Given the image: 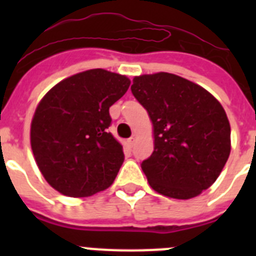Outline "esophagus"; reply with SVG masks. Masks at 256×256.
<instances>
[{
  "instance_id": "1",
  "label": "esophagus",
  "mask_w": 256,
  "mask_h": 256,
  "mask_svg": "<svg viewBox=\"0 0 256 256\" xmlns=\"http://www.w3.org/2000/svg\"><path fill=\"white\" fill-rule=\"evenodd\" d=\"M136 141H137V136H132L130 138H128V144L132 148V146H134Z\"/></svg>"
}]
</instances>
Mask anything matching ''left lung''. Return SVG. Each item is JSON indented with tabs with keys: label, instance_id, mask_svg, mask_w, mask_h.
<instances>
[{
	"label": "left lung",
	"instance_id": "left-lung-1",
	"mask_svg": "<svg viewBox=\"0 0 256 256\" xmlns=\"http://www.w3.org/2000/svg\"><path fill=\"white\" fill-rule=\"evenodd\" d=\"M130 90L154 126V152L141 164L150 186L182 200L209 188L230 152V122L219 101L170 73L134 76Z\"/></svg>",
	"mask_w": 256,
	"mask_h": 256
}]
</instances>
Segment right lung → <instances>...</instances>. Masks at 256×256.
I'll use <instances>...</instances> for the list:
<instances>
[{
  "label": "right lung",
  "instance_id": "right-lung-1",
  "mask_svg": "<svg viewBox=\"0 0 256 256\" xmlns=\"http://www.w3.org/2000/svg\"><path fill=\"white\" fill-rule=\"evenodd\" d=\"M130 84L126 76L91 69L61 80L38 104L30 126L32 150L56 191L86 198L114 182L124 152L108 132V108Z\"/></svg>",
  "mask_w": 256,
  "mask_h": 256
}]
</instances>
